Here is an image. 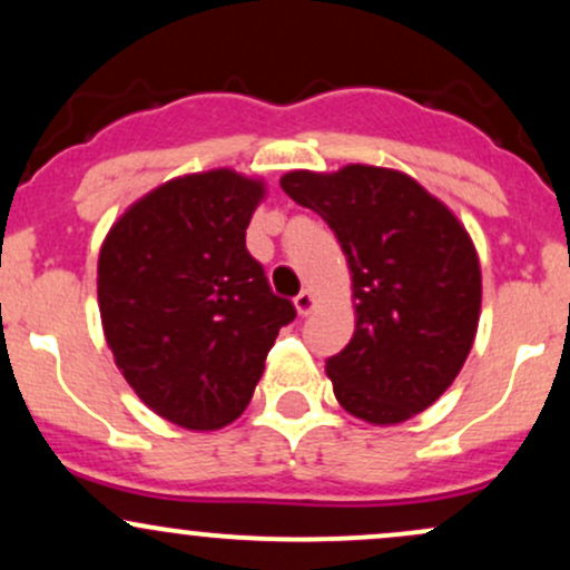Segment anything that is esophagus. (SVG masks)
Returning a JSON list of instances; mask_svg holds the SVG:
<instances>
[{
	"mask_svg": "<svg viewBox=\"0 0 570 570\" xmlns=\"http://www.w3.org/2000/svg\"><path fill=\"white\" fill-rule=\"evenodd\" d=\"M294 307H297L299 316H307V313L316 307V297H313V292H307V289L299 292L297 297H294Z\"/></svg>",
	"mask_w": 570,
	"mask_h": 570,
	"instance_id": "34e87169",
	"label": "esophagus"
}]
</instances>
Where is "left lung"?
<instances>
[{
	"mask_svg": "<svg viewBox=\"0 0 570 570\" xmlns=\"http://www.w3.org/2000/svg\"><path fill=\"white\" fill-rule=\"evenodd\" d=\"M281 187L330 225L351 271L356 330L326 358L340 407L375 426L431 407L453 385L480 324L482 273L466 227L394 168L289 171Z\"/></svg>",
	"mask_w": 570,
	"mask_h": 570,
	"instance_id": "left-lung-1",
	"label": "left lung"
}]
</instances>
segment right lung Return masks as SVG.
<instances>
[{
  "mask_svg": "<svg viewBox=\"0 0 570 570\" xmlns=\"http://www.w3.org/2000/svg\"><path fill=\"white\" fill-rule=\"evenodd\" d=\"M265 181L230 168L155 187L109 227L98 311L117 370L160 417L189 431L233 423L297 313L246 252Z\"/></svg>",
  "mask_w": 570,
  "mask_h": 570,
  "instance_id": "obj_1",
  "label": "right lung"
}]
</instances>
